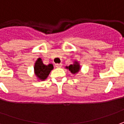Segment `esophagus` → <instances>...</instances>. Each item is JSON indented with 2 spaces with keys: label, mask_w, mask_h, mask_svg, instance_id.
Instances as JSON below:
<instances>
[{
  "label": "esophagus",
  "mask_w": 124,
  "mask_h": 124,
  "mask_svg": "<svg viewBox=\"0 0 124 124\" xmlns=\"http://www.w3.org/2000/svg\"><path fill=\"white\" fill-rule=\"evenodd\" d=\"M55 66L56 68H60V67H62V64H61V63L60 64H55Z\"/></svg>",
  "instance_id": "obj_1"
}]
</instances>
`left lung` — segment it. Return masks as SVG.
<instances>
[{
    "instance_id": "8db88e82",
    "label": "left lung",
    "mask_w": 124,
    "mask_h": 124,
    "mask_svg": "<svg viewBox=\"0 0 124 124\" xmlns=\"http://www.w3.org/2000/svg\"><path fill=\"white\" fill-rule=\"evenodd\" d=\"M67 69H69V70L73 74L77 73L79 72L80 69L79 64H78V62H75L73 64H70L69 66H66Z\"/></svg>"
}]
</instances>
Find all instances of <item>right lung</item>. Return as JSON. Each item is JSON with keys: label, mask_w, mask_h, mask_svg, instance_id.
Segmentation results:
<instances>
[{"label": "right lung", "mask_w": 124, "mask_h": 124, "mask_svg": "<svg viewBox=\"0 0 124 124\" xmlns=\"http://www.w3.org/2000/svg\"><path fill=\"white\" fill-rule=\"evenodd\" d=\"M54 69V66L51 64L49 65H45L41 58L37 60L34 65V73L39 79L45 80L50 73L51 70Z\"/></svg>", "instance_id": "right-lung-1"}]
</instances>
